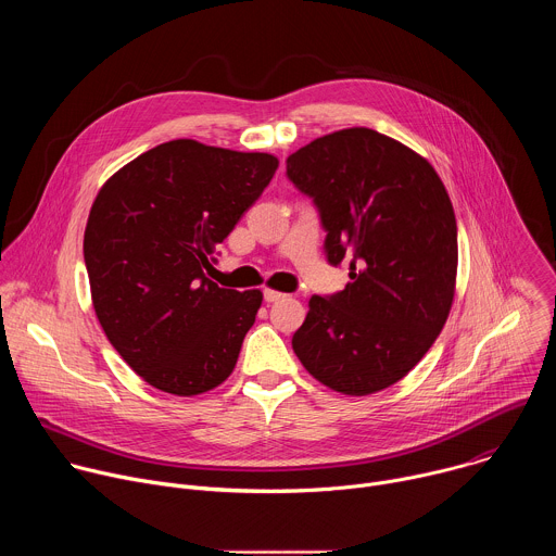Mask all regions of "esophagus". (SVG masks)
<instances>
[{
    "label": "esophagus",
    "instance_id": "obj_1",
    "mask_svg": "<svg viewBox=\"0 0 556 556\" xmlns=\"http://www.w3.org/2000/svg\"><path fill=\"white\" fill-rule=\"evenodd\" d=\"M286 294L283 292H279V290H270V288H266L264 290V299L268 301V303H275V301H281Z\"/></svg>",
    "mask_w": 556,
    "mask_h": 556
}]
</instances>
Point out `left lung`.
<instances>
[{"label": "left lung", "mask_w": 556, "mask_h": 556, "mask_svg": "<svg viewBox=\"0 0 556 556\" xmlns=\"http://www.w3.org/2000/svg\"><path fill=\"white\" fill-rule=\"evenodd\" d=\"M288 178L314 198L328 262L348 257L352 279L309 299L292 350L339 393L382 391L420 363L453 305L457 224L444 182L425 155L367 127L296 149Z\"/></svg>", "instance_id": "1"}]
</instances>
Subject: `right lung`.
I'll return each instance as SVG.
<instances>
[{"instance_id":"obj_1","label":"right lung","mask_w":556,"mask_h":556,"mask_svg":"<svg viewBox=\"0 0 556 556\" xmlns=\"http://www.w3.org/2000/svg\"><path fill=\"white\" fill-rule=\"evenodd\" d=\"M277 167L273 153L178 138L134 157L97 193L84 235L92 305L151 387L198 395L232 374L264 294L219 288L206 270Z\"/></svg>"}]
</instances>
